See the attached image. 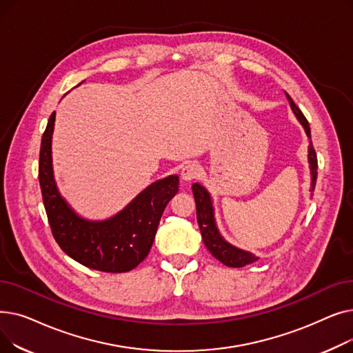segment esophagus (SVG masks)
<instances>
[{
    "instance_id": "esophagus-1",
    "label": "esophagus",
    "mask_w": 353,
    "mask_h": 353,
    "mask_svg": "<svg viewBox=\"0 0 353 353\" xmlns=\"http://www.w3.org/2000/svg\"><path fill=\"white\" fill-rule=\"evenodd\" d=\"M200 174V167L197 163H188L186 165H183L181 169V179L186 180V181H190V180H194L196 177H199Z\"/></svg>"
}]
</instances>
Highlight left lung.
<instances>
[{
	"instance_id": "left-lung-1",
	"label": "left lung",
	"mask_w": 353,
	"mask_h": 353,
	"mask_svg": "<svg viewBox=\"0 0 353 353\" xmlns=\"http://www.w3.org/2000/svg\"><path fill=\"white\" fill-rule=\"evenodd\" d=\"M286 97L290 103V107L293 110V113L298 117L301 124L303 125L305 132L307 137H310V127L303 116L299 107L296 105L292 100V97L286 92ZM309 165H310V174H312V192L314 190V184H316V177H318V157L316 152L312 145V141L309 143ZM194 201H196V213H197V223L201 232V239L205 242V246L208 250L217 259L219 262L229 268H243L246 265H250L257 261V256L252 254L250 252H245L242 249H237L228 243L226 240L220 236L217 228H216V221H214V213H213V206H212V199L209 192L200 186L199 183H194L192 186Z\"/></svg>"
}]
</instances>
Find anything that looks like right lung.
<instances>
[{"mask_svg":"<svg viewBox=\"0 0 353 353\" xmlns=\"http://www.w3.org/2000/svg\"><path fill=\"white\" fill-rule=\"evenodd\" d=\"M54 121L55 111L41 139L39 180L55 242L85 268L108 273L130 272L150 252L164 208L179 192V176L152 183L113 217L85 220L67 205L55 186L51 164Z\"/></svg>","mask_w":353,"mask_h":353,"instance_id":"1","label":"right lung"}]
</instances>
